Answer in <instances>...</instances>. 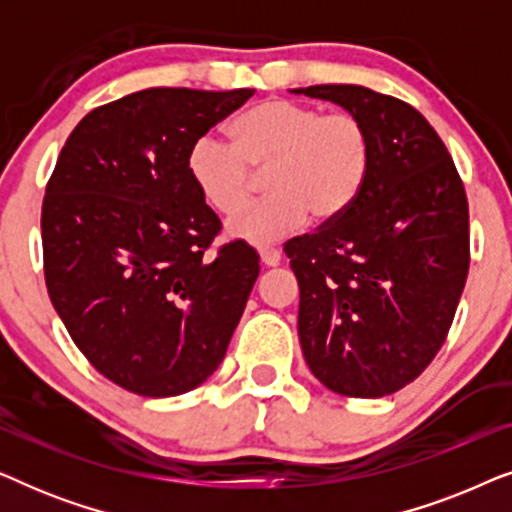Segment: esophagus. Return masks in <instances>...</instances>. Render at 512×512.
Returning a JSON list of instances; mask_svg holds the SVG:
<instances>
[{
	"instance_id": "34e87169",
	"label": "esophagus",
	"mask_w": 512,
	"mask_h": 512,
	"mask_svg": "<svg viewBox=\"0 0 512 512\" xmlns=\"http://www.w3.org/2000/svg\"><path fill=\"white\" fill-rule=\"evenodd\" d=\"M258 254H261V261L268 265V268H275L282 261V254H279V249L275 247H261L258 249Z\"/></svg>"
}]
</instances>
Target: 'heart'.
I'll use <instances>...</instances> for the list:
<instances>
[{
  "label": "heart",
  "instance_id": "1",
  "mask_svg": "<svg viewBox=\"0 0 512 512\" xmlns=\"http://www.w3.org/2000/svg\"><path fill=\"white\" fill-rule=\"evenodd\" d=\"M233 139L200 135L186 167L202 200L233 216L253 197L266 172L273 193L230 221V233L251 242L279 240L312 223L338 221L366 188L373 167V137L354 114H324L312 104L275 97L242 111Z\"/></svg>",
  "mask_w": 512,
  "mask_h": 512
}]
</instances>
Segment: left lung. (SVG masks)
Wrapping results in <instances>:
<instances>
[{
	"instance_id": "1",
	"label": "left lung",
	"mask_w": 512,
	"mask_h": 512,
	"mask_svg": "<svg viewBox=\"0 0 512 512\" xmlns=\"http://www.w3.org/2000/svg\"><path fill=\"white\" fill-rule=\"evenodd\" d=\"M296 93L340 104L373 137L352 209L284 244L300 289V345L335 394L389 396L429 368L450 333L471 263L464 181L408 102L345 83Z\"/></svg>"
}]
</instances>
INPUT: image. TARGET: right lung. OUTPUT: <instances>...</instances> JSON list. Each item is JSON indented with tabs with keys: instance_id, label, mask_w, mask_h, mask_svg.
Segmentation results:
<instances>
[{
	"instance_id": "right-lung-1",
	"label": "right lung",
	"mask_w": 512,
	"mask_h": 512,
	"mask_svg": "<svg viewBox=\"0 0 512 512\" xmlns=\"http://www.w3.org/2000/svg\"><path fill=\"white\" fill-rule=\"evenodd\" d=\"M251 88H146L81 118L41 205L44 277L81 354L118 387L163 398L207 380L261 265L254 247H214L221 221L186 158Z\"/></svg>"
}]
</instances>
